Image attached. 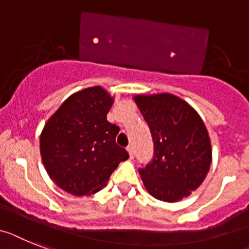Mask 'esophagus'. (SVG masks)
I'll return each instance as SVG.
<instances>
[{
	"mask_svg": "<svg viewBox=\"0 0 249 249\" xmlns=\"http://www.w3.org/2000/svg\"><path fill=\"white\" fill-rule=\"evenodd\" d=\"M126 150H128V153H129V158H130V160H133V158H134V148L130 145V147L126 148Z\"/></svg>",
	"mask_w": 249,
	"mask_h": 249,
	"instance_id": "34e87169",
	"label": "esophagus"
}]
</instances>
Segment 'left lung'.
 Listing matches in <instances>:
<instances>
[{"instance_id": "obj_1", "label": "left lung", "mask_w": 249, "mask_h": 249, "mask_svg": "<svg viewBox=\"0 0 249 249\" xmlns=\"http://www.w3.org/2000/svg\"><path fill=\"white\" fill-rule=\"evenodd\" d=\"M154 142L152 163L139 171L154 199L177 202L204 182L213 160L212 142L201 116L172 93L133 96Z\"/></svg>"}]
</instances>
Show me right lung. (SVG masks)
<instances>
[{"label": "right lung", "instance_id": "obj_1", "mask_svg": "<svg viewBox=\"0 0 249 249\" xmlns=\"http://www.w3.org/2000/svg\"><path fill=\"white\" fill-rule=\"evenodd\" d=\"M114 96L101 86L72 95L44 125L40 154L50 179L74 196L93 195L104 189L129 154L115 139L119 126L107 121Z\"/></svg>", "mask_w": 249, "mask_h": 249}]
</instances>
